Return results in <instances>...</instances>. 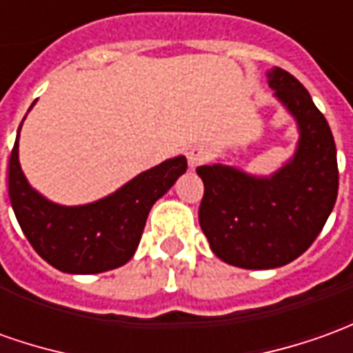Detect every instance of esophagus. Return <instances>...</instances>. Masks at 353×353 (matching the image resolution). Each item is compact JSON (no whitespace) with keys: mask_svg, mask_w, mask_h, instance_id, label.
<instances>
[{"mask_svg":"<svg viewBox=\"0 0 353 353\" xmlns=\"http://www.w3.org/2000/svg\"><path fill=\"white\" fill-rule=\"evenodd\" d=\"M187 162H189V166L196 168L201 166L203 162H205V150L203 148H189L187 150Z\"/></svg>","mask_w":353,"mask_h":353,"instance_id":"34e87169","label":"esophagus"}]
</instances>
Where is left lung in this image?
I'll return each mask as SVG.
<instances>
[{
    "instance_id": "obj_1",
    "label": "left lung",
    "mask_w": 353,
    "mask_h": 353,
    "mask_svg": "<svg viewBox=\"0 0 353 353\" xmlns=\"http://www.w3.org/2000/svg\"><path fill=\"white\" fill-rule=\"evenodd\" d=\"M268 85L297 119L296 158L272 177H251L222 164L196 168L205 183L203 234L216 257L241 268H276L305 253L338 195L336 145L325 116L284 69H270Z\"/></svg>"
}]
</instances>
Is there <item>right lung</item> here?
Masks as SVG:
<instances>
[{
    "label": "right lung",
    "mask_w": 353,
    "mask_h": 353,
    "mask_svg": "<svg viewBox=\"0 0 353 353\" xmlns=\"http://www.w3.org/2000/svg\"><path fill=\"white\" fill-rule=\"evenodd\" d=\"M185 170V158H172L102 201L59 207L26 183L19 166L17 135L9 158V199L23 234L46 263L61 272L96 274L133 257L150 208Z\"/></svg>",
    "instance_id": "1"
}]
</instances>
